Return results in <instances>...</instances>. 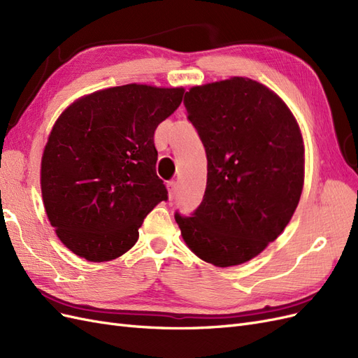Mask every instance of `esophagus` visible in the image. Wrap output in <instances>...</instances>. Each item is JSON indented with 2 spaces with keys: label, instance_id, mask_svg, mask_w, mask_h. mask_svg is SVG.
<instances>
[{
  "label": "esophagus",
  "instance_id": "1",
  "mask_svg": "<svg viewBox=\"0 0 358 358\" xmlns=\"http://www.w3.org/2000/svg\"><path fill=\"white\" fill-rule=\"evenodd\" d=\"M176 189H178V185L176 182H169L167 183V191H169V199L173 200L176 197Z\"/></svg>",
  "mask_w": 358,
  "mask_h": 358
}]
</instances>
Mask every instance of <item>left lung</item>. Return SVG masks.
<instances>
[{"instance_id": "8db88e82", "label": "left lung", "mask_w": 358, "mask_h": 358, "mask_svg": "<svg viewBox=\"0 0 358 358\" xmlns=\"http://www.w3.org/2000/svg\"><path fill=\"white\" fill-rule=\"evenodd\" d=\"M188 117L208 157V182L192 216L175 215L182 239L216 267L243 264L285 230L305 183V145L280 96L249 78L197 85Z\"/></svg>"}]
</instances>
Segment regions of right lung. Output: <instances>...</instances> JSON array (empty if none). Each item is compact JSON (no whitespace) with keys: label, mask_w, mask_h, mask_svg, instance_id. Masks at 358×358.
<instances>
[{"label":"right lung","mask_w":358,"mask_h":358,"mask_svg":"<svg viewBox=\"0 0 358 358\" xmlns=\"http://www.w3.org/2000/svg\"><path fill=\"white\" fill-rule=\"evenodd\" d=\"M185 88L128 83L83 95L53 124L40 167L48 220L70 251L92 263L131 249L167 189L157 176V127Z\"/></svg>","instance_id":"obj_1"}]
</instances>
